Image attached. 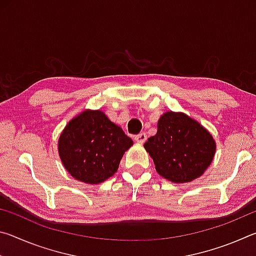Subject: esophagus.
<instances>
[{"mask_svg":"<svg viewBox=\"0 0 256 256\" xmlns=\"http://www.w3.org/2000/svg\"><path fill=\"white\" fill-rule=\"evenodd\" d=\"M134 140H136L138 144H144L146 140V134L144 132L138 134V136H134Z\"/></svg>","mask_w":256,"mask_h":256,"instance_id":"34e87169","label":"esophagus"}]
</instances>
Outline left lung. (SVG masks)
<instances>
[{"label": "left lung", "instance_id": "left-lung-1", "mask_svg": "<svg viewBox=\"0 0 256 256\" xmlns=\"http://www.w3.org/2000/svg\"><path fill=\"white\" fill-rule=\"evenodd\" d=\"M157 125V134L148 138L144 148L158 174L174 183H188L200 177L216 152V142L209 131L183 112H164Z\"/></svg>", "mask_w": 256, "mask_h": 256}]
</instances>
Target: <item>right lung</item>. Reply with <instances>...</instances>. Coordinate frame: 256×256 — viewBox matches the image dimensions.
I'll return each mask as SVG.
<instances>
[{
    "mask_svg": "<svg viewBox=\"0 0 256 256\" xmlns=\"http://www.w3.org/2000/svg\"><path fill=\"white\" fill-rule=\"evenodd\" d=\"M131 138L102 110H86L68 123L58 138L63 166L76 180L99 184L118 170Z\"/></svg>",
    "mask_w": 256,
    "mask_h": 256,
    "instance_id": "right-lung-1",
    "label": "right lung"
}]
</instances>
